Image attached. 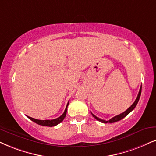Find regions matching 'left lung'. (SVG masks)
I'll list each match as a JSON object with an SVG mask.
<instances>
[{
	"mask_svg": "<svg viewBox=\"0 0 156 156\" xmlns=\"http://www.w3.org/2000/svg\"><path fill=\"white\" fill-rule=\"evenodd\" d=\"M141 91H142V86H141V87H140V89L139 93H138L137 98H136L135 101H134V103H133V104H132V105H131V106H130L129 108L127 109V110L125 111L124 112H123V113H120V114L117 115V116H116L113 117V118H111V119H110V120H108V121L103 120V119H99L98 117H97L96 116H95V115H94L93 113H92V115H93V116L94 117V118H95V119H97L98 121H99V122H102V123H105V124H106V123H114V122H118V121H120L121 119H124L125 116H127V115L129 114V113L130 112H131V111H132V110H133V109L134 108L136 107V105H137V103H138V101H139V100H140V95H141Z\"/></svg>",
	"mask_w": 156,
	"mask_h": 156,
	"instance_id": "1",
	"label": "left lung"
}]
</instances>
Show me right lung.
I'll list each match as a JSON object with an SVG mask.
<instances>
[{
	"instance_id": "right-lung-1",
	"label": "right lung",
	"mask_w": 156,
	"mask_h": 156,
	"mask_svg": "<svg viewBox=\"0 0 156 156\" xmlns=\"http://www.w3.org/2000/svg\"><path fill=\"white\" fill-rule=\"evenodd\" d=\"M68 105H69V102L68 103H67L66 105V109H65L64 112L60 117H58V118L57 119H52V120H39V119H34V118H32V117H30V116H27L29 119H30V120H32V122H35L36 124H39V125H41V126H56L57 124H58L59 123H61L62 121L64 119L65 116H66V111H67V107H68Z\"/></svg>"
}]
</instances>
